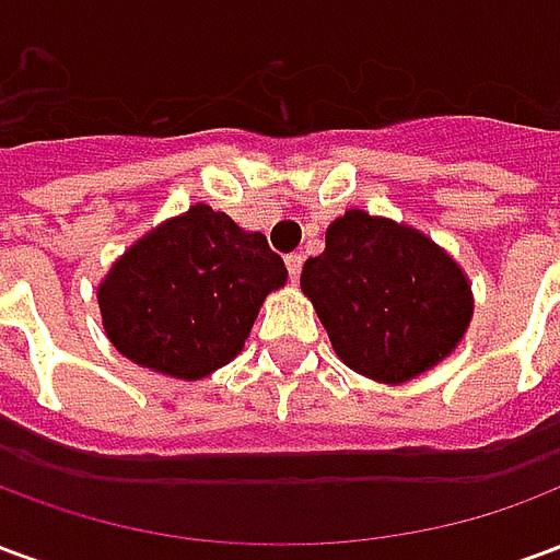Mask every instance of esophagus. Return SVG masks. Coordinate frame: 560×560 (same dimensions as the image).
Segmentation results:
<instances>
[{
  "mask_svg": "<svg viewBox=\"0 0 560 560\" xmlns=\"http://www.w3.org/2000/svg\"><path fill=\"white\" fill-rule=\"evenodd\" d=\"M284 264H288V276H291V281L300 279V272H303V255L293 252V255L284 257Z\"/></svg>",
  "mask_w": 560,
  "mask_h": 560,
  "instance_id": "1",
  "label": "esophagus"
}]
</instances>
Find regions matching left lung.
Masks as SVG:
<instances>
[{
    "label": "left lung",
    "mask_w": 560,
    "mask_h": 560,
    "mask_svg": "<svg viewBox=\"0 0 560 560\" xmlns=\"http://www.w3.org/2000/svg\"><path fill=\"white\" fill-rule=\"evenodd\" d=\"M332 348L353 372L405 384L468 329L470 288L453 257L413 228L351 209L300 276Z\"/></svg>",
    "instance_id": "left-lung-1"
}]
</instances>
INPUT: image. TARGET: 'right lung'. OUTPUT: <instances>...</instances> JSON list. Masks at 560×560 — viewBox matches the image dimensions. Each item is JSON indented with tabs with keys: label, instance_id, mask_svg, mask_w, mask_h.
Returning <instances> with one entry per match:
<instances>
[{
	"label": "right lung",
	"instance_id": "right-lung-1",
	"mask_svg": "<svg viewBox=\"0 0 560 560\" xmlns=\"http://www.w3.org/2000/svg\"><path fill=\"white\" fill-rule=\"evenodd\" d=\"M284 279V260L264 233L197 203L116 260L98 305L122 357L197 381L243 351L264 296Z\"/></svg>",
	"mask_w": 560,
	"mask_h": 560
}]
</instances>
